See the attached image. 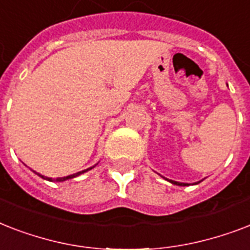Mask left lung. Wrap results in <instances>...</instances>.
Instances as JSON below:
<instances>
[{"instance_id":"left-lung-1","label":"left lung","mask_w":250,"mask_h":250,"mask_svg":"<svg viewBox=\"0 0 250 250\" xmlns=\"http://www.w3.org/2000/svg\"><path fill=\"white\" fill-rule=\"evenodd\" d=\"M168 182H171L172 184H176V186H188V184H186V183H179V182H174V180H168Z\"/></svg>"}]
</instances>
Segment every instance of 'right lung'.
Segmentation results:
<instances>
[{"mask_svg":"<svg viewBox=\"0 0 250 250\" xmlns=\"http://www.w3.org/2000/svg\"><path fill=\"white\" fill-rule=\"evenodd\" d=\"M90 168H92V167H90ZM88 170H89V168H86V170H83V171H79V172H76V174L68 175V176H64V178H57L56 180H57V182H64V180H67V179L75 178V176H78V175H80V174H83V172H85V171H88ZM36 174H37V172H36ZM37 175H39V176H41V178L48 179V180H50V182H53V180H54V179H52V178H46V176H44V175H40V174H37Z\"/></svg>","mask_w":250,"mask_h":250,"instance_id":"add662e5","label":"right lung"}]
</instances>
